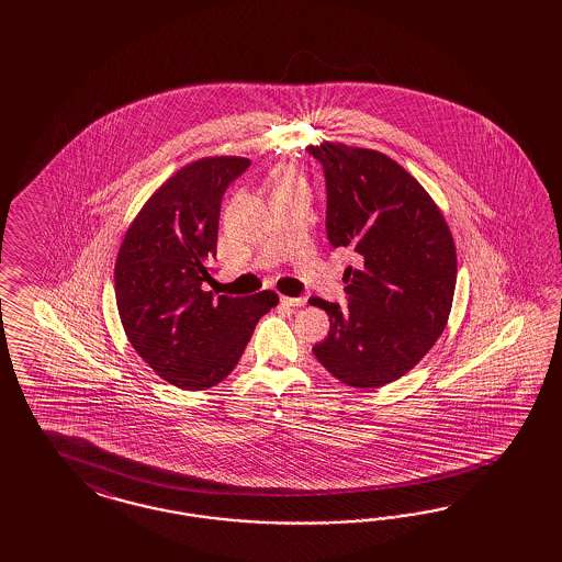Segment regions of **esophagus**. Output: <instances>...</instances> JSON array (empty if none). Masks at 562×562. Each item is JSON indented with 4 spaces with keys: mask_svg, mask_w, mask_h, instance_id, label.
Here are the masks:
<instances>
[{
    "mask_svg": "<svg viewBox=\"0 0 562 562\" xmlns=\"http://www.w3.org/2000/svg\"><path fill=\"white\" fill-rule=\"evenodd\" d=\"M282 303L286 306H305L306 299H292V296H282Z\"/></svg>",
    "mask_w": 562,
    "mask_h": 562,
    "instance_id": "esophagus-1",
    "label": "esophagus"
}]
</instances>
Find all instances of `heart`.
Returning <instances> with one entry per match:
<instances>
[{"label": "heart", "instance_id": "1", "mask_svg": "<svg viewBox=\"0 0 562 562\" xmlns=\"http://www.w3.org/2000/svg\"><path fill=\"white\" fill-rule=\"evenodd\" d=\"M296 181V177L294 175H290V172H280V177H278V183L280 186H284V183H294Z\"/></svg>", "mask_w": 562, "mask_h": 562}]
</instances>
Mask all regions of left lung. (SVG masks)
Segmentation results:
<instances>
[{
  "label": "left lung",
  "mask_w": 562,
  "mask_h": 562,
  "mask_svg": "<svg viewBox=\"0 0 562 562\" xmlns=\"http://www.w3.org/2000/svg\"><path fill=\"white\" fill-rule=\"evenodd\" d=\"M306 150L324 165L329 243L362 259L344 272L346 308L308 301L329 315L313 352L341 383L381 387L439 340L458 280L456 243L439 205L387 154L340 142Z\"/></svg>",
  "instance_id": "1"
}]
</instances>
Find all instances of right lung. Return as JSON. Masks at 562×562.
I'll return each mask as SVG.
<instances>
[{"label": "right lung", "mask_w": 562, "mask_h": 562, "mask_svg": "<svg viewBox=\"0 0 562 562\" xmlns=\"http://www.w3.org/2000/svg\"><path fill=\"white\" fill-rule=\"evenodd\" d=\"M249 165L243 156H205L177 170L142 205L115 261L127 340L154 373L188 392L221 383L261 315L278 305L272 290L235 299L202 290L212 280L222 195Z\"/></svg>", "instance_id": "obj_1"}]
</instances>
